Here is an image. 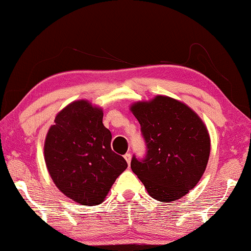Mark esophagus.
Instances as JSON below:
<instances>
[{
	"label": "esophagus",
	"instance_id": "1",
	"mask_svg": "<svg viewBox=\"0 0 251 251\" xmlns=\"http://www.w3.org/2000/svg\"><path fill=\"white\" fill-rule=\"evenodd\" d=\"M124 158H125V160L127 161V164H130V160H131V155L129 154V152H127V154H125L124 155Z\"/></svg>",
	"mask_w": 251,
	"mask_h": 251
}]
</instances>
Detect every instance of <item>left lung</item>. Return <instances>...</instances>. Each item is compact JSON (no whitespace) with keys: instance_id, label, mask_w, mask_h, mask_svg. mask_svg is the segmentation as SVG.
<instances>
[{"instance_id":"obj_1","label":"left lung","mask_w":251,"mask_h":251,"mask_svg":"<svg viewBox=\"0 0 251 251\" xmlns=\"http://www.w3.org/2000/svg\"><path fill=\"white\" fill-rule=\"evenodd\" d=\"M147 145L144 160L133 157L131 171L151 198L176 201L189 193L205 173L210 154L206 125L188 105L157 95L130 105Z\"/></svg>"}]
</instances>
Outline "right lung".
<instances>
[{
	"instance_id": "right-lung-1",
	"label": "right lung",
	"mask_w": 251,
	"mask_h": 251,
	"mask_svg": "<svg viewBox=\"0 0 251 251\" xmlns=\"http://www.w3.org/2000/svg\"><path fill=\"white\" fill-rule=\"evenodd\" d=\"M54 122L45 137L44 159L55 186L80 205L101 203L127 168L124 157L110 148L103 109L86 100H74Z\"/></svg>"
}]
</instances>
